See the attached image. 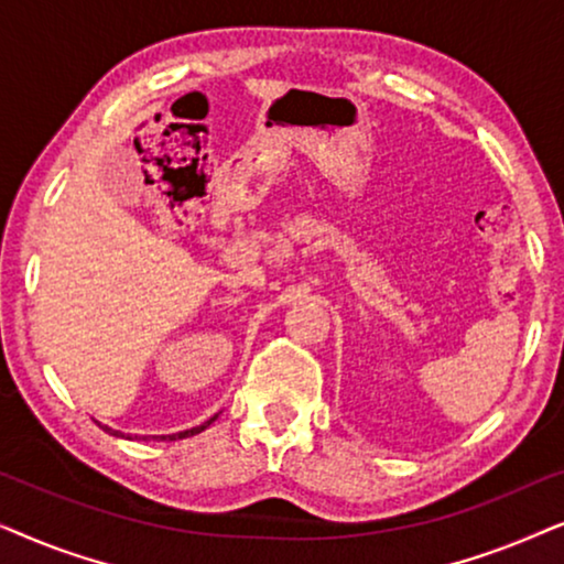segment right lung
<instances>
[{"label": "right lung", "mask_w": 564, "mask_h": 564, "mask_svg": "<svg viewBox=\"0 0 564 564\" xmlns=\"http://www.w3.org/2000/svg\"><path fill=\"white\" fill-rule=\"evenodd\" d=\"M215 419H218V415H213L210 421L199 423V426H195V429H187V431H182V434H172V436H169V438H172V442H174V438H187V436H195V434H199V431H205L207 426H210V423H213ZM102 429L107 431V434H112V436H120V431H112V429H107V426H102ZM161 438H166V436H161Z\"/></svg>", "instance_id": "1"}]
</instances>
